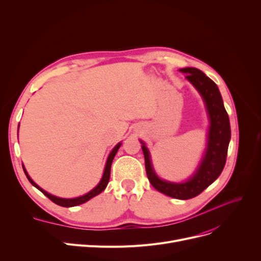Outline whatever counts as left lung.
Returning a JSON list of instances; mask_svg holds the SVG:
<instances>
[{
    "mask_svg": "<svg viewBox=\"0 0 261 261\" xmlns=\"http://www.w3.org/2000/svg\"><path fill=\"white\" fill-rule=\"evenodd\" d=\"M179 71L186 74L185 78L200 93L210 118L206 147L195 173L181 183L162 180L153 169L151 156L146 144L141 140L140 142L142 143L149 182L164 195L174 199L187 200L200 195L221 174L230 141V126L222 96L215 82L196 67L180 68Z\"/></svg>",
    "mask_w": 261,
    "mask_h": 261,
    "instance_id": "left-lung-1",
    "label": "left lung"
}]
</instances>
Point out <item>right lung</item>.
<instances>
[{
	"mask_svg": "<svg viewBox=\"0 0 261 261\" xmlns=\"http://www.w3.org/2000/svg\"><path fill=\"white\" fill-rule=\"evenodd\" d=\"M20 126V123H19ZM121 146V143H118L113 149L112 151L110 152L108 159H107V163H106V166H105V170H103V174L101 176V180L99 181V183L96 185L92 190H90L88 194L84 195V196H80V197H77V198H72V199H64V198H59V197H56V196H53L50 194H48L47 191H45L44 189L41 188L40 186H38L33 180L32 177L29 175V173H27L24 165L23 166V170L27 176V179H29V181L32 183V185H34L37 189H39L41 193H42L43 195H45L49 200H51L54 203H56L57 205H60V206H63V207H73V206H77V205H80V204H84L86 203L87 201H89L90 199L94 198L95 196L99 195L100 193H102V191L106 189L108 183H109V180H110V173H111V165H112V162H113V159L115 156V154L117 153L119 147Z\"/></svg>",
	"mask_w": 261,
	"mask_h": 261,
	"instance_id": "right-lung-1",
	"label": "right lung"
}]
</instances>
